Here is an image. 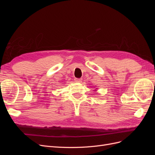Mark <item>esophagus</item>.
Masks as SVG:
<instances>
[{"label":"esophagus","instance_id":"34e87169","mask_svg":"<svg viewBox=\"0 0 155 155\" xmlns=\"http://www.w3.org/2000/svg\"><path fill=\"white\" fill-rule=\"evenodd\" d=\"M74 81L77 82V83H81L82 81V79H78V78H75Z\"/></svg>","mask_w":155,"mask_h":155}]
</instances>
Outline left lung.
<instances>
[{
	"mask_svg": "<svg viewBox=\"0 0 155 155\" xmlns=\"http://www.w3.org/2000/svg\"><path fill=\"white\" fill-rule=\"evenodd\" d=\"M94 91H97V90H94Z\"/></svg>",
	"mask_w": 155,
	"mask_h": 155,
	"instance_id": "obj_1",
	"label": "left lung"
}]
</instances>
